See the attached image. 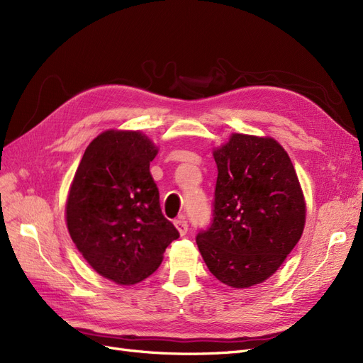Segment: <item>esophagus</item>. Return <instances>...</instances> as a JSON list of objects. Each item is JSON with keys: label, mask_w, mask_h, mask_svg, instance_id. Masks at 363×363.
<instances>
[{"label": "esophagus", "mask_w": 363, "mask_h": 363, "mask_svg": "<svg viewBox=\"0 0 363 363\" xmlns=\"http://www.w3.org/2000/svg\"><path fill=\"white\" fill-rule=\"evenodd\" d=\"M174 225H176V228L179 230L180 235H184L187 233V227H189V225H187V222H186V219H184V216H180L179 219L174 220Z\"/></svg>", "instance_id": "34e87169"}]
</instances>
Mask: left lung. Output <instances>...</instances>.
I'll use <instances>...</instances> for the list:
<instances>
[{"instance_id": "left-lung-1", "label": "left lung", "mask_w": 363, "mask_h": 363, "mask_svg": "<svg viewBox=\"0 0 363 363\" xmlns=\"http://www.w3.org/2000/svg\"><path fill=\"white\" fill-rule=\"evenodd\" d=\"M213 157V219L196 234V245L216 279L247 289L270 278L301 240L303 192L289 155L273 138L234 133Z\"/></svg>"}]
</instances>
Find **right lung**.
Here are the masks:
<instances>
[{"mask_svg": "<svg viewBox=\"0 0 363 363\" xmlns=\"http://www.w3.org/2000/svg\"><path fill=\"white\" fill-rule=\"evenodd\" d=\"M157 147L141 132L106 130L86 147L70 186L67 230L86 262L120 285L160 266L179 231L164 216L150 162Z\"/></svg>", "mask_w": 363, "mask_h": 363, "instance_id": "right-lung-1", "label": "right lung"}]
</instances>
